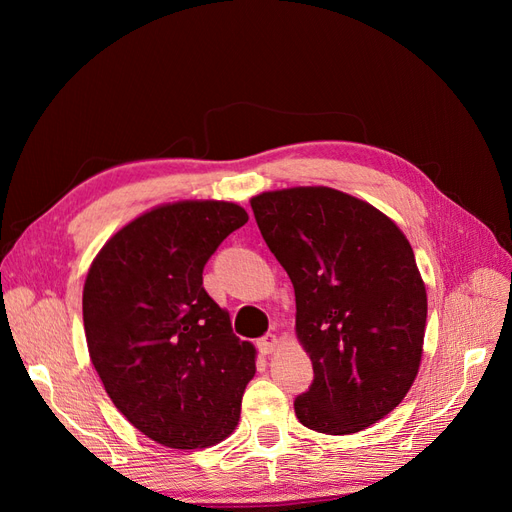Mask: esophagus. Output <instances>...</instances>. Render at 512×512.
Masks as SVG:
<instances>
[{
    "instance_id": "34e87169",
    "label": "esophagus",
    "mask_w": 512,
    "mask_h": 512,
    "mask_svg": "<svg viewBox=\"0 0 512 512\" xmlns=\"http://www.w3.org/2000/svg\"><path fill=\"white\" fill-rule=\"evenodd\" d=\"M277 348H280V339H277L275 335H265L262 339H258V350H260V354H271V352H275Z\"/></svg>"
}]
</instances>
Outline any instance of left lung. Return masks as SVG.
<instances>
[{"label": "left lung", "mask_w": 512, "mask_h": 512, "mask_svg": "<svg viewBox=\"0 0 512 512\" xmlns=\"http://www.w3.org/2000/svg\"><path fill=\"white\" fill-rule=\"evenodd\" d=\"M250 203L294 286L297 337L314 365L294 414L329 436L378 423L421 367L427 292L412 245L382 211L324 185Z\"/></svg>", "instance_id": "1"}]
</instances>
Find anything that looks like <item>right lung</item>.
<instances>
[{"label": "right lung", "instance_id": "obj_1", "mask_svg": "<svg viewBox=\"0 0 512 512\" xmlns=\"http://www.w3.org/2000/svg\"><path fill=\"white\" fill-rule=\"evenodd\" d=\"M247 213L224 200L160 205L104 243L83 288L91 363L115 408L168 448H205L239 425L256 350L203 288Z\"/></svg>", "mask_w": 512, "mask_h": 512}]
</instances>
